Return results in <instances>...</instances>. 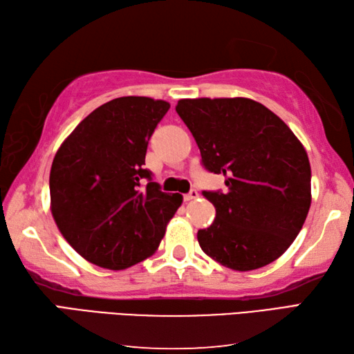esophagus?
I'll return each instance as SVG.
<instances>
[{"mask_svg":"<svg viewBox=\"0 0 354 354\" xmlns=\"http://www.w3.org/2000/svg\"><path fill=\"white\" fill-rule=\"evenodd\" d=\"M198 197V191L197 189H191L187 194H185V200L186 201H191V200H196Z\"/></svg>","mask_w":354,"mask_h":354,"instance_id":"esophagus-1","label":"esophagus"}]
</instances>
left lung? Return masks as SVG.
Instances as JSON below:
<instances>
[{"mask_svg": "<svg viewBox=\"0 0 354 354\" xmlns=\"http://www.w3.org/2000/svg\"><path fill=\"white\" fill-rule=\"evenodd\" d=\"M176 111L197 142L201 165L226 177V192L203 191L217 214L198 230L201 250L240 272L275 261L299 234L312 201L302 143L252 99H182Z\"/></svg>", "mask_w": 354, "mask_h": 354, "instance_id": "left-lung-1", "label": "left lung"}]
</instances>
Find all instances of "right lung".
I'll return each mask as SVG.
<instances>
[{
	"label": "right lung",
	"instance_id": "right-lung-1",
	"mask_svg": "<svg viewBox=\"0 0 354 354\" xmlns=\"http://www.w3.org/2000/svg\"><path fill=\"white\" fill-rule=\"evenodd\" d=\"M169 106L143 96L113 99L90 113L53 158L50 205L56 226L99 268L122 270L153 255L182 205L180 194L160 191L143 168L149 137Z\"/></svg>",
	"mask_w": 354,
	"mask_h": 354
}]
</instances>
